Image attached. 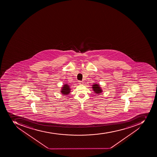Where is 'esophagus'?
<instances>
[{
	"label": "esophagus",
	"instance_id": "34e87169",
	"mask_svg": "<svg viewBox=\"0 0 157 157\" xmlns=\"http://www.w3.org/2000/svg\"><path fill=\"white\" fill-rule=\"evenodd\" d=\"M83 82H82V81H78V83H79V84H81V85H83Z\"/></svg>",
	"mask_w": 157,
	"mask_h": 157
}]
</instances>
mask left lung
<instances>
[{
  "instance_id": "1",
  "label": "left lung",
  "mask_w": 157,
  "mask_h": 157,
  "mask_svg": "<svg viewBox=\"0 0 157 157\" xmlns=\"http://www.w3.org/2000/svg\"><path fill=\"white\" fill-rule=\"evenodd\" d=\"M92 86V88L93 90L94 91L95 93L99 94H101L102 92V90L100 86V84L95 83L94 84H93Z\"/></svg>"
}]
</instances>
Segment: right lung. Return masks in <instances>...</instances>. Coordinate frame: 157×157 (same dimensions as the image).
<instances>
[{
  "mask_svg": "<svg viewBox=\"0 0 157 157\" xmlns=\"http://www.w3.org/2000/svg\"><path fill=\"white\" fill-rule=\"evenodd\" d=\"M71 88L69 85L68 84H64L63 86L61 87L60 92L63 95H68L71 92Z\"/></svg>",
  "mask_w": 157,
  "mask_h": 157,
  "instance_id": "obj_1",
  "label": "right lung"
}]
</instances>
